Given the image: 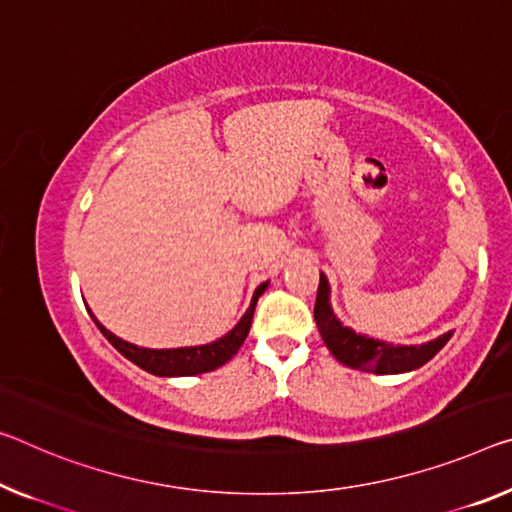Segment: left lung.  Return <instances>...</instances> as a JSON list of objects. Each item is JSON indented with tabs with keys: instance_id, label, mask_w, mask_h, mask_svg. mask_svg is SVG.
I'll list each match as a JSON object with an SVG mask.
<instances>
[{
	"instance_id": "1",
	"label": "left lung",
	"mask_w": 512,
	"mask_h": 512,
	"mask_svg": "<svg viewBox=\"0 0 512 512\" xmlns=\"http://www.w3.org/2000/svg\"><path fill=\"white\" fill-rule=\"evenodd\" d=\"M313 318H316L318 332L329 352H332L341 364L366 373L391 375L414 371V368L423 366L426 361L435 357L437 352L444 348L448 338H451V332H448L426 345H391L355 334L352 329L343 327L332 313V306H329V283L325 279V274H320Z\"/></svg>"
}]
</instances>
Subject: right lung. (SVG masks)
<instances>
[{
  "mask_svg": "<svg viewBox=\"0 0 512 512\" xmlns=\"http://www.w3.org/2000/svg\"><path fill=\"white\" fill-rule=\"evenodd\" d=\"M265 288H267V281L256 288L254 300H251L247 313L242 316V320L231 329L229 334L222 336L215 343L196 345V348H176V350L137 348V345L125 343V341H121L119 336L107 332V329L102 327L96 318H93V316L91 318L98 325L102 336H105L107 341L112 343L125 359H130L132 364L144 368V371L153 373V375H160V377L199 375V373H208V371H215V368H219V366H224L226 361H229L235 355V352L240 350V345L245 343V338L249 334L251 318H254V309H256L258 297L265 293Z\"/></svg>",
  "mask_w": 512,
  "mask_h": 512,
  "instance_id": "add662e5",
  "label": "right lung"
}]
</instances>
